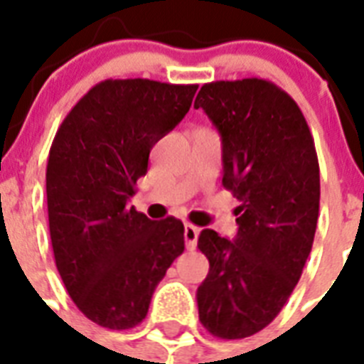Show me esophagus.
Masks as SVG:
<instances>
[{
	"instance_id": "34e87169",
	"label": "esophagus",
	"mask_w": 364,
	"mask_h": 364,
	"mask_svg": "<svg viewBox=\"0 0 364 364\" xmlns=\"http://www.w3.org/2000/svg\"><path fill=\"white\" fill-rule=\"evenodd\" d=\"M198 234L200 228L194 227V225H185V245L187 249H194L196 247V242H198Z\"/></svg>"
}]
</instances>
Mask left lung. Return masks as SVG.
Masks as SVG:
<instances>
[{"instance_id": "left-lung-1", "label": "left lung", "mask_w": 364, "mask_h": 364, "mask_svg": "<svg viewBox=\"0 0 364 364\" xmlns=\"http://www.w3.org/2000/svg\"><path fill=\"white\" fill-rule=\"evenodd\" d=\"M221 136L223 185L242 202L236 238L200 232L210 272L196 291L213 336L270 325L300 279L319 215V162L302 111L264 79L208 82L194 100Z\"/></svg>"}]
</instances>
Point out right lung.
<instances>
[{"label": "right lung", "instance_id": "obj_1", "mask_svg": "<svg viewBox=\"0 0 364 364\" xmlns=\"http://www.w3.org/2000/svg\"><path fill=\"white\" fill-rule=\"evenodd\" d=\"M198 85L107 79L68 113L47 164L54 260L71 300L100 327L139 325L166 270L185 249L176 217L130 205L149 153L193 104Z\"/></svg>", "mask_w": 364, "mask_h": 364}]
</instances>
